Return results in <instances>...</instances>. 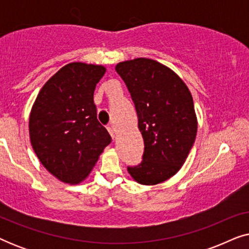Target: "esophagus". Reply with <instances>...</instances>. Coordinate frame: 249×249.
Returning <instances> with one entry per match:
<instances>
[{
  "instance_id": "34e87169",
  "label": "esophagus",
  "mask_w": 249,
  "mask_h": 249,
  "mask_svg": "<svg viewBox=\"0 0 249 249\" xmlns=\"http://www.w3.org/2000/svg\"><path fill=\"white\" fill-rule=\"evenodd\" d=\"M107 130H108V132H110L111 137H112V138H114V137H115V132H114V128H113V127H112V125H108V127H107Z\"/></svg>"
}]
</instances>
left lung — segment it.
<instances>
[{"label":"left lung","instance_id":"left-lung-1","mask_svg":"<svg viewBox=\"0 0 249 249\" xmlns=\"http://www.w3.org/2000/svg\"><path fill=\"white\" fill-rule=\"evenodd\" d=\"M115 71L130 91L145 144L142 163L128 172L141 185H158L181 169L195 142L192 93L175 71L155 60L124 61Z\"/></svg>","mask_w":249,"mask_h":249}]
</instances>
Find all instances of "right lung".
<instances>
[{
  "mask_svg": "<svg viewBox=\"0 0 249 249\" xmlns=\"http://www.w3.org/2000/svg\"><path fill=\"white\" fill-rule=\"evenodd\" d=\"M101 64L71 62L39 90L29 115V137L44 168L69 185L84 181L111 142L97 120L94 90Z\"/></svg>",
  "mask_w": 249,
  "mask_h": 249,
  "instance_id": "right-lung-1",
  "label": "right lung"
}]
</instances>
